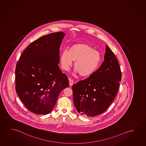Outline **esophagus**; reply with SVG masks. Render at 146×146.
I'll return each mask as SVG.
<instances>
[{"mask_svg":"<svg viewBox=\"0 0 146 146\" xmlns=\"http://www.w3.org/2000/svg\"><path fill=\"white\" fill-rule=\"evenodd\" d=\"M69 85L70 86H72L73 85V84L74 83V82H73V80H72V79H69Z\"/></svg>","mask_w":146,"mask_h":146,"instance_id":"esophagus-1","label":"esophagus"}]
</instances>
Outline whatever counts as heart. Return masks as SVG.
Segmentation results:
<instances>
[{
	"label": "heart",
	"mask_w": 146,
	"mask_h": 146,
	"mask_svg": "<svg viewBox=\"0 0 146 146\" xmlns=\"http://www.w3.org/2000/svg\"><path fill=\"white\" fill-rule=\"evenodd\" d=\"M101 54L88 44H76L70 47L69 50H64L60 58L61 67L68 71L73 61L75 73L81 77L92 75L99 67L101 62Z\"/></svg>",
	"instance_id": "heart-1"
}]
</instances>
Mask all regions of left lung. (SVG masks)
<instances>
[{"label":"left lung","mask_w":146,"mask_h":146,"mask_svg":"<svg viewBox=\"0 0 146 146\" xmlns=\"http://www.w3.org/2000/svg\"><path fill=\"white\" fill-rule=\"evenodd\" d=\"M121 77L116 57L106 45L100 67L88 78L72 86L73 102L78 112L94 117L105 112L116 96Z\"/></svg>","instance_id":"1"}]
</instances>
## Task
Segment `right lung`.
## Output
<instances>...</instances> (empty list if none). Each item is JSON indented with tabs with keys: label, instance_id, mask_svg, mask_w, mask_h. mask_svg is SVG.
I'll use <instances>...</instances> for the list:
<instances>
[{
	"label": "right lung",
	"instance_id": "add662e5",
	"mask_svg": "<svg viewBox=\"0 0 146 146\" xmlns=\"http://www.w3.org/2000/svg\"><path fill=\"white\" fill-rule=\"evenodd\" d=\"M65 35L58 32L38 38L27 46L17 63L16 92L34 114L50 112L61 91L69 85L67 76L58 66L60 47Z\"/></svg>",
	"mask_w": 146,
	"mask_h": 146
}]
</instances>
